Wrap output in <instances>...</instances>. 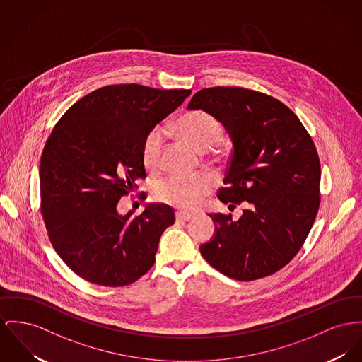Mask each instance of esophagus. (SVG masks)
<instances>
[{"instance_id":"esophagus-1","label":"esophagus","mask_w":362,"mask_h":362,"mask_svg":"<svg viewBox=\"0 0 362 362\" xmlns=\"http://www.w3.org/2000/svg\"><path fill=\"white\" fill-rule=\"evenodd\" d=\"M175 218H177V221H180V222H187V221H191L192 219V214H188V213H182V211H178L177 214H175Z\"/></svg>"}]
</instances>
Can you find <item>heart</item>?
I'll use <instances>...</instances> for the list:
<instances>
[{"instance_id": "heart-1", "label": "heart", "mask_w": 362, "mask_h": 362, "mask_svg": "<svg viewBox=\"0 0 362 362\" xmlns=\"http://www.w3.org/2000/svg\"><path fill=\"white\" fill-rule=\"evenodd\" d=\"M178 133L199 149H209L222 136V123L217 117L204 110L185 112L175 122ZM166 132L162 126L152 127L145 134L141 144V159L149 173H158L162 166ZM213 188L209 174L185 177L173 174L156 184L153 196L162 203L192 210Z\"/></svg>"}]
</instances>
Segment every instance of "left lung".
<instances>
[{
    "instance_id": "1",
    "label": "left lung",
    "mask_w": 362,
    "mask_h": 362,
    "mask_svg": "<svg viewBox=\"0 0 362 362\" xmlns=\"http://www.w3.org/2000/svg\"><path fill=\"white\" fill-rule=\"evenodd\" d=\"M188 110L209 111L226 127L233 151L218 199L229 209L247 206L239 221L210 216L217 233L200 245L203 258L239 281L279 272L302 248L320 207L321 168L310 134L284 103L251 89H202Z\"/></svg>"
}]
</instances>
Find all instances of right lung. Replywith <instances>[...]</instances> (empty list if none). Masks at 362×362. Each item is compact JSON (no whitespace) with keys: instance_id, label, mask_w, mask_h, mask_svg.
<instances>
[{"instance_id":"1","label":"right lung","mask_w":362,"mask_h":362,"mask_svg":"<svg viewBox=\"0 0 362 362\" xmlns=\"http://www.w3.org/2000/svg\"><path fill=\"white\" fill-rule=\"evenodd\" d=\"M189 95L108 85L78 100L53 127L40 163V210L53 248L83 280L124 287L153 266L174 210L149 204L141 214L119 216L117 206L146 178L145 134Z\"/></svg>"}]
</instances>
